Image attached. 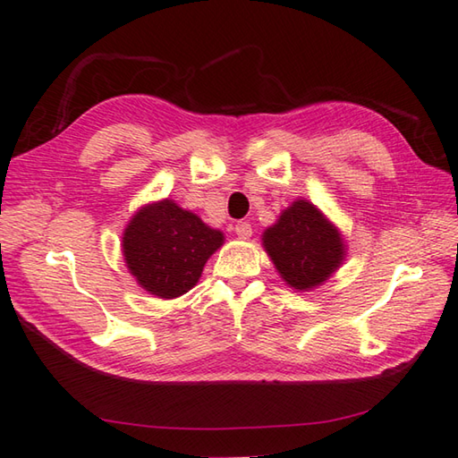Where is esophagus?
Wrapping results in <instances>:
<instances>
[{
  "instance_id": "1",
  "label": "esophagus",
  "mask_w": 458,
  "mask_h": 458,
  "mask_svg": "<svg viewBox=\"0 0 458 458\" xmlns=\"http://www.w3.org/2000/svg\"><path fill=\"white\" fill-rule=\"evenodd\" d=\"M234 232L240 238H250L252 236V226H250V222H238L234 226Z\"/></svg>"
}]
</instances>
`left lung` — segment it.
I'll use <instances>...</instances> for the list:
<instances>
[{
  "instance_id": "1",
  "label": "left lung",
  "mask_w": 458,
  "mask_h": 458,
  "mask_svg": "<svg viewBox=\"0 0 458 458\" xmlns=\"http://www.w3.org/2000/svg\"><path fill=\"white\" fill-rule=\"evenodd\" d=\"M262 242L277 274L290 288L308 292L324 284L345 259V242L310 200L292 202Z\"/></svg>"
}]
</instances>
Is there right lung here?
Masks as SVG:
<instances>
[{
    "label": "right lung",
    "mask_w": 458,
    "mask_h": 458,
    "mask_svg": "<svg viewBox=\"0 0 458 458\" xmlns=\"http://www.w3.org/2000/svg\"><path fill=\"white\" fill-rule=\"evenodd\" d=\"M224 244L214 230L174 200L142 206L123 234V256L142 290L173 300L192 290L204 264Z\"/></svg>",
    "instance_id": "right-lung-1"
}]
</instances>
